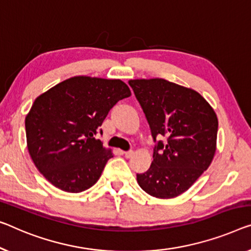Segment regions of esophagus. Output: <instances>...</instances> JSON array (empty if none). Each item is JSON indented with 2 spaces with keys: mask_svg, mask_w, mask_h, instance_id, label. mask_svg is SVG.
Here are the masks:
<instances>
[{
  "mask_svg": "<svg viewBox=\"0 0 251 251\" xmlns=\"http://www.w3.org/2000/svg\"><path fill=\"white\" fill-rule=\"evenodd\" d=\"M123 154H124V156H125L126 159H129L130 156H132V155L134 154V152H133V151H126V152L123 153Z\"/></svg>",
  "mask_w": 251,
  "mask_h": 251,
  "instance_id": "34e87169",
  "label": "esophagus"
}]
</instances>
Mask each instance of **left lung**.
Returning <instances> with one entry per match:
<instances>
[{"mask_svg":"<svg viewBox=\"0 0 251 251\" xmlns=\"http://www.w3.org/2000/svg\"><path fill=\"white\" fill-rule=\"evenodd\" d=\"M128 84L155 142L151 166L136 175L138 185L156 198L180 195L212 162L219 126L216 114L195 90L164 78L129 80Z\"/></svg>","mask_w":251,"mask_h":251,"instance_id":"left-lung-1","label":"left lung"}]
</instances>
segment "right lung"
Returning <instances> with one entry per match:
<instances>
[{"mask_svg": "<svg viewBox=\"0 0 251 251\" xmlns=\"http://www.w3.org/2000/svg\"><path fill=\"white\" fill-rule=\"evenodd\" d=\"M130 96L121 80L74 76L35 100L25 117V135L33 163L51 185L81 193L98 181L110 150L96 135L109 110Z\"/></svg>", "mask_w": 251, "mask_h": 251, "instance_id": "right-lung-1", "label": "right lung"}]
</instances>
